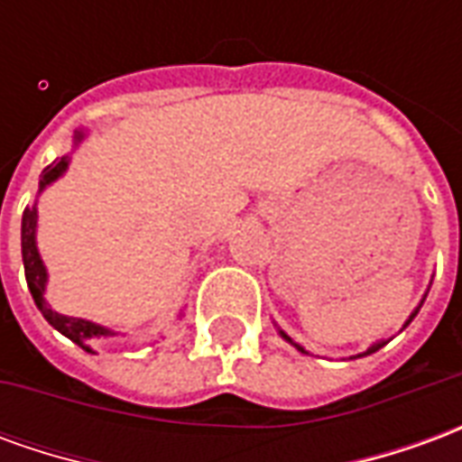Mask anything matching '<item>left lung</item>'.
<instances>
[{"mask_svg": "<svg viewBox=\"0 0 462 462\" xmlns=\"http://www.w3.org/2000/svg\"><path fill=\"white\" fill-rule=\"evenodd\" d=\"M426 294H428V291H426ZM426 294H423V300H420V304H418L416 310L411 311V317H408V321H406V324H403V327H408V324H411V321H413V317H416V314H418V310H420V307H423V301H426ZM280 334H282V337H284V339L290 341L291 346L297 348V351H301V354H307V351H304V346H300V344H297V341H291L290 337H287V334H284V331H280ZM386 344H388L386 339L376 341V344H371V346H368L366 351H364V354H358V356H368V354H374V351H378V348H381V346H386Z\"/></svg>", "mask_w": 462, "mask_h": 462, "instance_id": "left-lung-1", "label": "left lung"}]
</instances>
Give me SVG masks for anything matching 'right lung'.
I'll return each mask as SVG.
<instances>
[{
	"label": "right lung",
	"mask_w": 462,
	"mask_h": 462,
	"mask_svg": "<svg viewBox=\"0 0 462 462\" xmlns=\"http://www.w3.org/2000/svg\"><path fill=\"white\" fill-rule=\"evenodd\" d=\"M74 138L76 143L84 141V131H76ZM66 168H69V155L59 158V161H54L51 165H46L44 171H42V178H39V192L44 190L46 185H51L54 180H59L66 172ZM22 260H24L26 284H29V291H32V297H34L36 307L44 314V319L49 321L56 331H61L66 339H71L74 344H79L81 348L94 354L91 341L106 339V337H116V331L106 329L101 324H94V321L88 319H76V317H64V314H59V311H54L46 304L44 291L49 274H46L42 254L36 250V205L34 208H26L24 215H22Z\"/></svg>",
	"instance_id": "right-lung-1"
}]
</instances>
